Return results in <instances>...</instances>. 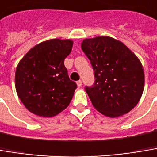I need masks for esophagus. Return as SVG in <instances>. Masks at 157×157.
<instances>
[{
	"label": "esophagus",
	"instance_id": "34e87169",
	"mask_svg": "<svg viewBox=\"0 0 157 157\" xmlns=\"http://www.w3.org/2000/svg\"><path fill=\"white\" fill-rule=\"evenodd\" d=\"M77 85H78V86H82V80H78L77 81Z\"/></svg>",
	"mask_w": 157,
	"mask_h": 157
}]
</instances>
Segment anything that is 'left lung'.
<instances>
[{
  "instance_id": "left-lung-1",
  "label": "left lung",
  "mask_w": 157,
  "mask_h": 157,
  "mask_svg": "<svg viewBox=\"0 0 157 157\" xmlns=\"http://www.w3.org/2000/svg\"><path fill=\"white\" fill-rule=\"evenodd\" d=\"M81 49L94 70V84L85 86L93 106L112 118L131 111L144 90V71L138 57L108 36L85 39Z\"/></svg>"
}]
</instances>
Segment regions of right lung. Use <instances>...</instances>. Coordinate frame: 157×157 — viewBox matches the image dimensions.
<instances>
[{"label": "right lung", "instance_id": "1", "mask_svg": "<svg viewBox=\"0 0 157 157\" xmlns=\"http://www.w3.org/2000/svg\"><path fill=\"white\" fill-rule=\"evenodd\" d=\"M72 45L71 40H48L34 46L18 63L17 94L32 113L52 117L70 105L77 84L70 79L64 60Z\"/></svg>", "mask_w": 157, "mask_h": 157}]
</instances>
